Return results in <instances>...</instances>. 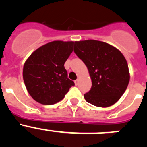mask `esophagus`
<instances>
[{
	"label": "esophagus",
	"instance_id": "esophagus-1",
	"mask_svg": "<svg viewBox=\"0 0 147 147\" xmlns=\"http://www.w3.org/2000/svg\"><path fill=\"white\" fill-rule=\"evenodd\" d=\"M79 82H80V80H78V79H77V80H75V81H74V83H75V85H79Z\"/></svg>",
	"mask_w": 147,
	"mask_h": 147
}]
</instances>
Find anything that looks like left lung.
<instances>
[{
    "instance_id": "obj_1",
    "label": "left lung",
    "mask_w": 147,
    "mask_h": 147,
    "mask_svg": "<svg viewBox=\"0 0 147 147\" xmlns=\"http://www.w3.org/2000/svg\"><path fill=\"white\" fill-rule=\"evenodd\" d=\"M74 52L88 67L91 89L84 95L88 103L110 107L120 99L129 82V67L120 51L94 40L76 41Z\"/></svg>"
}]
</instances>
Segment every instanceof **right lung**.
Listing matches in <instances>:
<instances>
[{"label": "right lung", "mask_w": 147, "mask_h": 147, "mask_svg": "<svg viewBox=\"0 0 147 147\" xmlns=\"http://www.w3.org/2000/svg\"><path fill=\"white\" fill-rule=\"evenodd\" d=\"M75 42L57 40L35 50L26 61L23 77L26 88L34 100L50 105L63 99L74 82L67 78L65 62Z\"/></svg>", "instance_id": "1"}]
</instances>
